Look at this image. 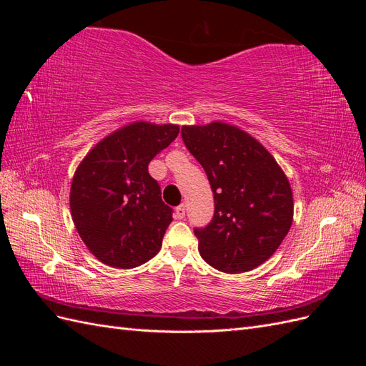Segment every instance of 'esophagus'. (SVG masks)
Instances as JSON below:
<instances>
[{
	"instance_id": "obj_1",
	"label": "esophagus",
	"mask_w": 366,
	"mask_h": 366,
	"mask_svg": "<svg viewBox=\"0 0 366 366\" xmlns=\"http://www.w3.org/2000/svg\"><path fill=\"white\" fill-rule=\"evenodd\" d=\"M184 214H186L184 204H180L179 207H175V218H177V219H183V218H184Z\"/></svg>"
}]
</instances>
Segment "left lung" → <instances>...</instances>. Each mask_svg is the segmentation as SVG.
I'll list each match as a JSON object with an SVG mask.
<instances>
[{
    "label": "left lung",
    "mask_w": 366,
    "mask_h": 366,
    "mask_svg": "<svg viewBox=\"0 0 366 366\" xmlns=\"http://www.w3.org/2000/svg\"><path fill=\"white\" fill-rule=\"evenodd\" d=\"M182 137L214 192L212 221L194 229L202 258L224 273L257 269L281 246L293 221L284 171L257 139L223 122L183 127Z\"/></svg>",
    "instance_id": "8db88e82"
}]
</instances>
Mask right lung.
Segmentation results:
<instances>
[{
    "instance_id": "obj_1",
    "label": "right lung",
    "mask_w": 366,
    "mask_h": 366,
    "mask_svg": "<svg viewBox=\"0 0 366 366\" xmlns=\"http://www.w3.org/2000/svg\"><path fill=\"white\" fill-rule=\"evenodd\" d=\"M179 132V125L132 122L99 142L77 166L71 218L101 262L134 269L159 253L172 209L163 203L148 164Z\"/></svg>"
}]
</instances>
